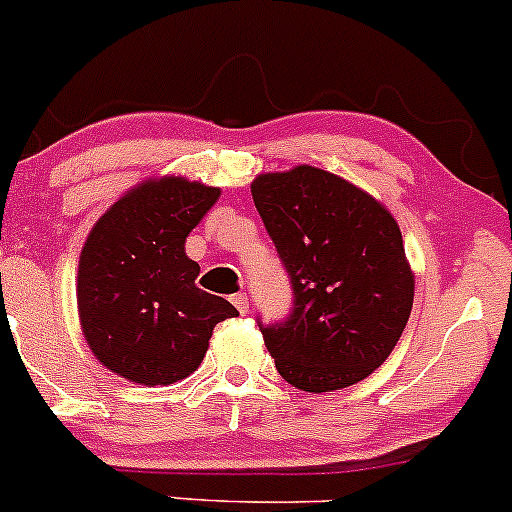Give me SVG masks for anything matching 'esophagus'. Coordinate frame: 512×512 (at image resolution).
Segmentation results:
<instances>
[{
    "mask_svg": "<svg viewBox=\"0 0 512 512\" xmlns=\"http://www.w3.org/2000/svg\"><path fill=\"white\" fill-rule=\"evenodd\" d=\"M231 303L236 305V310H239L241 315L249 313V295H246V293H236V295H231Z\"/></svg>",
    "mask_w": 512,
    "mask_h": 512,
    "instance_id": "1",
    "label": "esophagus"
}]
</instances>
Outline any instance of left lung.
Returning <instances> with one entry per match:
<instances>
[{"label": "left lung", "instance_id": "1", "mask_svg": "<svg viewBox=\"0 0 512 512\" xmlns=\"http://www.w3.org/2000/svg\"><path fill=\"white\" fill-rule=\"evenodd\" d=\"M293 283V313L261 328L276 370L303 392H335L377 370L402 337L414 271L382 202L320 167L251 182Z\"/></svg>", "mask_w": 512, "mask_h": 512}]
</instances>
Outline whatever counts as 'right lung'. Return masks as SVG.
Listing matches in <instances>:
<instances>
[{
  "instance_id": "add662e5",
  "label": "right lung",
  "mask_w": 512,
  "mask_h": 512,
  "mask_svg": "<svg viewBox=\"0 0 512 512\" xmlns=\"http://www.w3.org/2000/svg\"><path fill=\"white\" fill-rule=\"evenodd\" d=\"M219 194L184 177H152L93 224L78 258V320L110 372L145 387L179 382L202 365L214 325L239 315L197 288L199 263L184 251Z\"/></svg>"
}]
</instances>
